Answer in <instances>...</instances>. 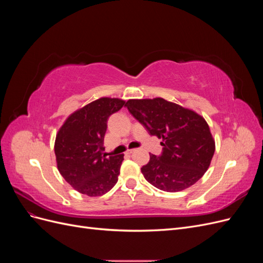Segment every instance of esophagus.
I'll use <instances>...</instances> for the list:
<instances>
[{
	"label": "esophagus",
	"mask_w": 263,
	"mask_h": 263,
	"mask_svg": "<svg viewBox=\"0 0 263 263\" xmlns=\"http://www.w3.org/2000/svg\"><path fill=\"white\" fill-rule=\"evenodd\" d=\"M135 151V149H127V151H126V154L127 155H130V154H133Z\"/></svg>",
	"instance_id": "34e87169"
}]
</instances>
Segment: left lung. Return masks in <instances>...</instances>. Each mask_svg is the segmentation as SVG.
<instances>
[{"label":"left lung","mask_w":263,"mask_h":263,"mask_svg":"<svg viewBox=\"0 0 263 263\" xmlns=\"http://www.w3.org/2000/svg\"><path fill=\"white\" fill-rule=\"evenodd\" d=\"M125 106L153 136L161 138L160 157L142 165L145 179L159 190L179 192L208 171L215 140L203 116L162 98L128 100Z\"/></svg>","instance_id":"left-lung-1"}]
</instances>
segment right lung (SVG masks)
I'll return each mask as SVG.
<instances>
[{
  "label": "right lung",
  "mask_w": 263,
  "mask_h": 263,
  "mask_svg": "<svg viewBox=\"0 0 263 263\" xmlns=\"http://www.w3.org/2000/svg\"><path fill=\"white\" fill-rule=\"evenodd\" d=\"M125 101L101 98L77 109L57 133L54 155L57 168L69 184L87 196L107 193L118 181L124 155L107 157L104 136L109 115Z\"/></svg>",
  "instance_id": "1"
}]
</instances>
